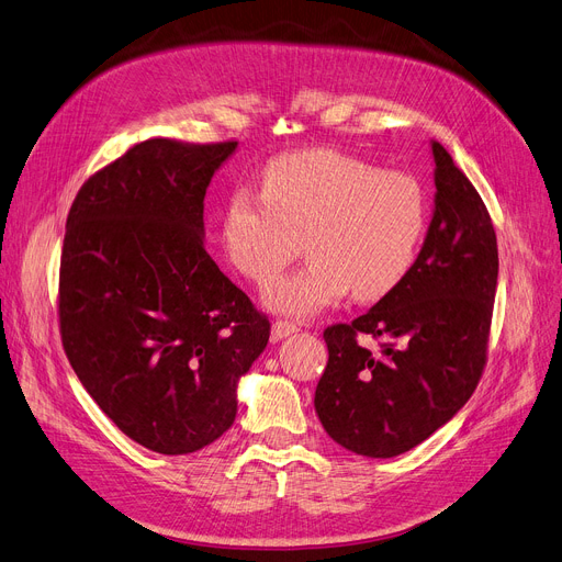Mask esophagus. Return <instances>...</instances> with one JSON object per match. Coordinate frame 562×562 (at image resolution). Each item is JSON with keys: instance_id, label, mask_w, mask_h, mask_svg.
<instances>
[{"instance_id": "34e87169", "label": "esophagus", "mask_w": 562, "mask_h": 562, "mask_svg": "<svg viewBox=\"0 0 562 562\" xmlns=\"http://www.w3.org/2000/svg\"><path fill=\"white\" fill-rule=\"evenodd\" d=\"M299 330V326L296 324H291V322H276L273 324V328H271V339L273 341H280V339H284V337H289V335H294Z\"/></svg>"}]
</instances>
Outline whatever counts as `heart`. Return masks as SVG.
Returning <instances> with one entry per match:
<instances>
[{
  "mask_svg": "<svg viewBox=\"0 0 562 562\" xmlns=\"http://www.w3.org/2000/svg\"><path fill=\"white\" fill-rule=\"evenodd\" d=\"M427 225L425 194L404 172L337 149L273 158L261 198L236 192L223 217V246L238 273L263 286L305 248L310 261L263 291V305L310 319L351 294L381 301L406 280Z\"/></svg>",
  "mask_w": 562,
  "mask_h": 562,
  "instance_id": "obj_1",
  "label": "heart"
}]
</instances>
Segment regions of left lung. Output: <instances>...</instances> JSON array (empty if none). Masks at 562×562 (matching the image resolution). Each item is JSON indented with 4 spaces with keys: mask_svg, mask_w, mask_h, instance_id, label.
Listing matches in <instances>:
<instances>
[{
    "mask_svg": "<svg viewBox=\"0 0 562 562\" xmlns=\"http://www.w3.org/2000/svg\"><path fill=\"white\" fill-rule=\"evenodd\" d=\"M434 215L406 280L351 324L324 330L328 364L314 408L335 443L387 459L450 423L482 376L498 282L490 211L431 139ZM384 339L374 355L357 333Z\"/></svg>",
    "mask_w": 562,
    "mask_h": 562,
    "instance_id": "8db88e82",
    "label": "left lung"
}]
</instances>
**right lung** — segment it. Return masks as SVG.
<instances>
[{
  "instance_id": "obj_1",
  "label": "right lung",
  "mask_w": 562,
  "mask_h": 562,
  "mask_svg": "<svg viewBox=\"0 0 562 562\" xmlns=\"http://www.w3.org/2000/svg\"><path fill=\"white\" fill-rule=\"evenodd\" d=\"M238 142L154 137L95 172L66 221L59 328L80 383L135 443L188 454L236 418L271 324L204 250V198Z\"/></svg>"
}]
</instances>
